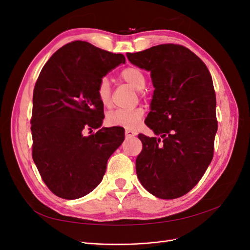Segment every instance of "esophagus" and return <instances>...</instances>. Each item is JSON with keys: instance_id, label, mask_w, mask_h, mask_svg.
I'll list each match as a JSON object with an SVG mask.
<instances>
[{"instance_id": "esophagus-1", "label": "esophagus", "mask_w": 250, "mask_h": 250, "mask_svg": "<svg viewBox=\"0 0 250 250\" xmlns=\"http://www.w3.org/2000/svg\"><path fill=\"white\" fill-rule=\"evenodd\" d=\"M125 134H126V137H134V135H137V132L132 129H128V128H126Z\"/></svg>"}]
</instances>
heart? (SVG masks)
I'll return each mask as SVG.
<instances>
[{
  "label": "heart",
  "instance_id": "heart-1",
  "mask_svg": "<svg viewBox=\"0 0 250 250\" xmlns=\"http://www.w3.org/2000/svg\"><path fill=\"white\" fill-rule=\"evenodd\" d=\"M119 78L127 82L128 84L131 85L133 88L141 90V94H143L142 89L145 88L147 78L144 71L138 66L130 65L123 69L119 73ZM97 98L99 102L104 105V106H108L111 101V93H110V86L109 83L106 79L100 80L99 84L97 86ZM144 116V109L142 107H134L131 109H115L111 110L107 113L106 116V122L110 126H119L128 128V129H132V128L137 127L140 123L141 119Z\"/></svg>",
  "mask_w": 250,
  "mask_h": 250
}]
</instances>
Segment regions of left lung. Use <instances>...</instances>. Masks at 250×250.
Listing matches in <instances>:
<instances>
[{
	"label": "left lung",
	"instance_id": "1",
	"mask_svg": "<svg viewBox=\"0 0 250 250\" xmlns=\"http://www.w3.org/2000/svg\"><path fill=\"white\" fill-rule=\"evenodd\" d=\"M126 55L151 72L155 89L145 123L162 137L139 134L143 149L135 161L138 178L158 198L181 197L198 184L214 156L218 122L210 73L181 44H158Z\"/></svg>",
	"mask_w": 250,
	"mask_h": 250
}]
</instances>
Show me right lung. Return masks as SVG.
Listing matches in <instances>:
<instances>
[{"label":"right lung","mask_w":250,"mask_h":250,"mask_svg":"<svg viewBox=\"0 0 250 250\" xmlns=\"http://www.w3.org/2000/svg\"><path fill=\"white\" fill-rule=\"evenodd\" d=\"M124 62L122 54L75 41L51 56L36 80L30 121L32 157L43 183L60 198L77 199L92 192L124 141V128L118 126L84 135L99 128L104 118L98 84Z\"/></svg>","instance_id":"obj_1"}]
</instances>
